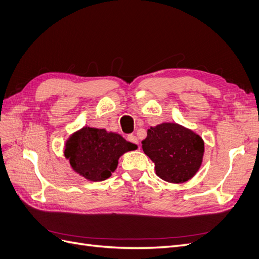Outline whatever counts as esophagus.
I'll use <instances>...</instances> for the list:
<instances>
[{
	"mask_svg": "<svg viewBox=\"0 0 259 259\" xmlns=\"http://www.w3.org/2000/svg\"><path fill=\"white\" fill-rule=\"evenodd\" d=\"M127 139H128L129 142L133 143V144H137V145L139 144V140H138V138L135 135H129Z\"/></svg>",
	"mask_w": 259,
	"mask_h": 259,
	"instance_id": "esophagus-1",
	"label": "esophagus"
}]
</instances>
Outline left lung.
<instances>
[{"instance_id": "1", "label": "left lung", "mask_w": 259, "mask_h": 259, "mask_svg": "<svg viewBox=\"0 0 259 259\" xmlns=\"http://www.w3.org/2000/svg\"><path fill=\"white\" fill-rule=\"evenodd\" d=\"M142 144L144 154L155 163L157 176L167 183H186L202 165L203 139L176 122L150 127Z\"/></svg>"}]
</instances>
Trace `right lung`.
Returning a JSON list of instances; mask_svg holds the SVG:
<instances>
[{"label": "right lung", "mask_w": 259, "mask_h": 259, "mask_svg": "<svg viewBox=\"0 0 259 259\" xmlns=\"http://www.w3.org/2000/svg\"><path fill=\"white\" fill-rule=\"evenodd\" d=\"M137 148L118 133L83 127L66 141L64 155L75 173L91 181H102L116 169L120 156Z\"/></svg>", "instance_id": "obj_1"}]
</instances>
